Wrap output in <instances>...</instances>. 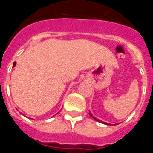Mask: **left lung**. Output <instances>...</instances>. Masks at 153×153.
<instances>
[{"label":"left lung","mask_w":153,"mask_h":153,"mask_svg":"<svg viewBox=\"0 0 153 153\" xmlns=\"http://www.w3.org/2000/svg\"><path fill=\"white\" fill-rule=\"evenodd\" d=\"M89 115H90V116L92 117V118L94 119V120H97V121L102 122V123H103V124H105V125H111V124H109V123H106V122H103V121H102V120H98V119H97L96 117H95V116H93V114H92V113L90 112V111H89Z\"/></svg>","instance_id":"left-lung-1"}]
</instances>
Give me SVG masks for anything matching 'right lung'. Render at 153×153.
<instances>
[{"label":"right lung","mask_w":153,"mask_h":153,"mask_svg":"<svg viewBox=\"0 0 153 153\" xmlns=\"http://www.w3.org/2000/svg\"><path fill=\"white\" fill-rule=\"evenodd\" d=\"M15 65H16V62H14V64H13V66H15Z\"/></svg>","instance_id":"obj_1"}]
</instances>
